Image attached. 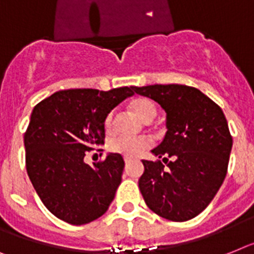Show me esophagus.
<instances>
[{
	"instance_id": "1",
	"label": "esophagus",
	"mask_w": 254,
	"mask_h": 254,
	"mask_svg": "<svg viewBox=\"0 0 254 254\" xmlns=\"http://www.w3.org/2000/svg\"><path fill=\"white\" fill-rule=\"evenodd\" d=\"M133 157H127V156H125L124 157V161H125V164H129V163H131V161H133Z\"/></svg>"
}]
</instances>
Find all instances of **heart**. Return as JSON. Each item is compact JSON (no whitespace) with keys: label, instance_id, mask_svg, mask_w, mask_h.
Segmentation results:
<instances>
[{"label":"heart","instance_id":"b5f03b06","mask_svg":"<svg viewBox=\"0 0 254 254\" xmlns=\"http://www.w3.org/2000/svg\"><path fill=\"white\" fill-rule=\"evenodd\" d=\"M130 107L140 120L144 121V123H151L157 115L156 104L153 101H151L150 98H137L131 102ZM112 127H114V114L110 112L104 119V129L107 131H111ZM148 146H150V142L146 138L117 137L114 140H111L110 151L115 153H120L124 156H137L142 151L146 150Z\"/></svg>","mask_w":254,"mask_h":254}]
</instances>
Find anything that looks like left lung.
<instances>
[{"mask_svg":"<svg viewBox=\"0 0 254 254\" xmlns=\"http://www.w3.org/2000/svg\"><path fill=\"white\" fill-rule=\"evenodd\" d=\"M131 87L167 112L168 131L152 150L166 165L161 160H142L140 193L157 216L174 222L189 221L209 205L227 173L232 137L223 111L187 85Z\"/></svg>","mask_w":254,"mask_h":254,"instance_id":"8db88e82","label":"left lung"}]
</instances>
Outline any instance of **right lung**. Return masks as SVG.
<instances>
[{"mask_svg":"<svg viewBox=\"0 0 254 254\" xmlns=\"http://www.w3.org/2000/svg\"><path fill=\"white\" fill-rule=\"evenodd\" d=\"M134 94L133 87L59 90L37 103L24 133L25 168L44 205L55 217L85 225L107 212L121 183L124 160L110 153L103 161H84L104 143V119Z\"/></svg>","mask_w":254,"mask_h":254,"instance_id":"right-lung-1","label":"right lung"}]
</instances>
